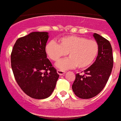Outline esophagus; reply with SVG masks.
Instances as JSON below:
<instances>
[{"label":"esophagus","instance_id":"1","mask_svg":"<svg viewBox=\"0 0 121 121\" xmlns=\"http://www.w3.org/2000/svg\"><path fill=\"white\" fill-rule=\"evenodd\" d=\"M57 73L59 74V75H63L64 73H65V71H62V70H60V69H58L57 71Z\"/></svg>","mask_w":121,"mask_h":121}]
</instances>
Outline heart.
I'll list each match as a JSON object with an SVG mask.
<instances>
[{
    "mask_svg": "<svg viewBox=\"0 0 121 121\" xmlns=\"http://www.w3.org/2000/svg\"><path fill=\"white\" fill-rule=\"evenodd\" d=\"M59 43L51 40L46 45L45 50L50 59L57 61L68 53L69 57L57 62V68L65 70L77 67L88 68L95 61L99 53V44L95 40L83 37L69 35L60 38Z\"/></svg>",
    "mask_w": 121,
    "mask_h": 121,
    "instance_id": "obj_1",
    "label": "heart"
}]
</instances>
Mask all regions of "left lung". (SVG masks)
Segmentation results:
<instances>
[{
	"mask_svg": "<svg viewBox=\"0 0 121 121\" xmlns=\"http://www.w3.org/2000/svg\"><path fill=\"white\" fill-rule=\"evenodd\" d=\"M99 44V53L95 62L84 71V75L76 74L72 90L78 97L84 99L95 97L104 88L112 73L113 64L110 42L97 33L93 34Z\"/></svg>",
	"mask_w": 121,
	"mask_h": 121,
	"instance_id": "1",
	"label": "left lung"
}]
</instances>
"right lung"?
<instances>
[{"mask_svg": "<svg viewBox=\"0 0 121 121\" xmlns=\"http://www.w3.org/2000/svg\"><path fill=\"white\" fill-rule=\"evenodd\" d=\"M48 32H32L17 40L11 63L17 82L31 98L44 99L54 90L59 75L47 59Z\"/></svg>", "mask_w": 121, "mask_h": 121, "instance_id": "obj_1", "label": "right lung"}]
</instances>
